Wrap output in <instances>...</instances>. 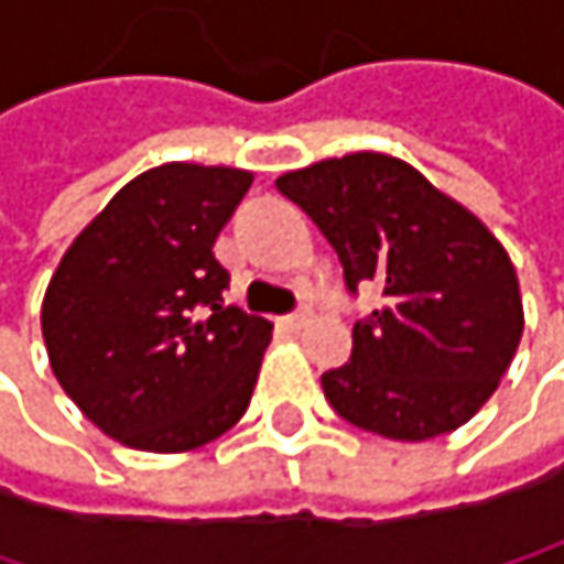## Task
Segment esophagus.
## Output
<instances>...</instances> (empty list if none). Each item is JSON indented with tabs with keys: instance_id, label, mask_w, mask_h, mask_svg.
Wrapping results in <instances>:
<instances>
[{
	"instance_id": "esophagus-1",
	"label": "esophagus",
	"mask_w": 564,
	"mask_h": 564,
	"mask_svg": "<svg viewBox=\"0 0 564 564\" xmlns=\"http://www.w3.org/2000/svg\"><path fill=\"white\" fill-rule=\"evenodd\" d=\"M286 329H303L306 323H310V310H296V313H290V316H283L281 319Z\"/></svg>"
}]
</instances>
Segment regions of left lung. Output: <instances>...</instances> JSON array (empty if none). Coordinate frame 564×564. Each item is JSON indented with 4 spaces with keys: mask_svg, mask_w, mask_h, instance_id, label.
Returning a JSON list of instances; mask_svg holds the SVG:
<instances>
[{
    "mask_svg": "<svg viewBox=\"0 0 564 564\" xmlns=\"http://www.w3.org/2000/svg\"><path fill=\"white\" fill-rule=\"evenodd\" d=\"M339 254L346 286H382L386 306L352 326V356L323 372L349 424L427 441L467 424L497 392L522 336L507 248L460 202L386 153H349L283 172Z\"/></svg>",
    "mask_w": 564,
    "mask_h": 564,
    "instance_id": "obj_1",
    "label": "left lung"
}]
</instances>
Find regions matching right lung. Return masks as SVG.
<instances>
[{
  "mask_svg": "<svg viewBox=\"0 0 564 564\" xmlns=\"http://www.w3.org/2000/svg\"><path fill=\"white\" fill-rule=\"evenodd\" d=\"M251 182L231 166L147 170L64 251L42 336L61 389L107 437L182 454L248 411L274 326L225 306L212 248Z\"/></svg>",
  "mask_w": 564,
  "mask_h": 564,
  "instance_id": "add662e5",
  "label": "right lung"
}]
</instances>
